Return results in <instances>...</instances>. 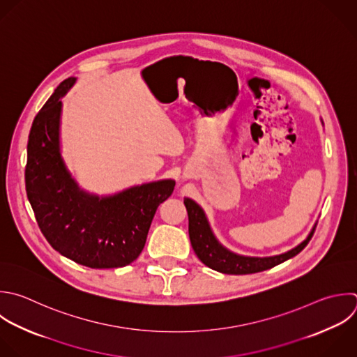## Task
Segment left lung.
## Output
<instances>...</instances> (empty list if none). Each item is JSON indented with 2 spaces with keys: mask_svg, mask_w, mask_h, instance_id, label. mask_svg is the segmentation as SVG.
Masks as SVG:
<instances>
[{
  "mask_svg": "<svg viewBox=\"0 0 357 357\" xmlns=\"http://www.w3.org/2000/svg\"><path fill=\"white\" fill-rule=\"evenodd\" d=\"M184 205L188 212V234L191 245L197 257L211 269L227 275H247L271 269L294 255H297L311 240L317 222L310 230L305 240L294 248L272 257H250L237 254L226 248L215 236L204 209L191 198H184Z\"/></svg>",
  "mask_w": 357,
  "mask_h": 357,
  "instance_id": "1",
  "label": "left lung"
}]
</instances>
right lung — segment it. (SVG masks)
I'll return each instance as SVG.
<instances>
[{
	"label": "right lung",
	"mask_w": 357,
	"mask_h": 357,
	"mask_svg": "<svg viewBox=\"0 0 357 357\" xmlns=\"http://www.w3.org/2000/svg\"><path fill=\"white\" fill-rule=\"evenodd\" d=\"M75 81L61 82L33 120L25 170L28 199L42 233L61 255L96 269L126 266L144 250L156 209L176 181L163 178L102 197L81 188L60 142L61 99Z\"/></svg>",
	"instance_id": "add662e5"
}]
</instances>
